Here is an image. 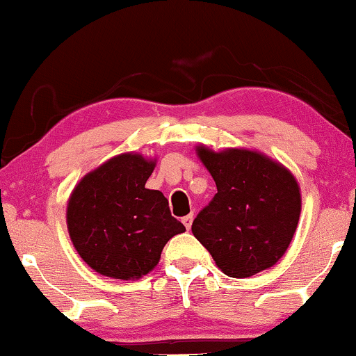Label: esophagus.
I'll use <instances>...</instances> for the list:
<instances>
[{"label": "esophagus", "mask_w": 356, "mask_h": 356, "mask_svg": "<svg viewBox=\"0 0 356 356\" xmlns=\"http://www.w3.org/2000/svg\"><path fill=\"white\" fill-rule=\"evenodd\" d=\"M192 220H193L192 215H187V217H184V218H182V223L186 225L187 230H191V227H192Z\"/></svg>", "instance_id": "1"}]
</instances>
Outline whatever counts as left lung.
Returning <instances> with one entry per match:
<instances>
[{
    "label": "left lung",
    "instance_id": "obj_1",
    "mask_svg": "<svg viewBox=\"0 0 356 356\" xmlns=\"http://www.w3.org/2000/svg\"><path fill=\"white\" fill-rule=\"evenodd\" d=\"M197 152L217 193L193 220V236L230 277H250L274 266L299 222L294 175L254 151L213 152L204 146Z\"/></svg>",
    "mask_w": 356,
    "mask_h": 356
}]
</instances>
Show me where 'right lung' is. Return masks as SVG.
<instances>
[{"label":"right lung","mask_w":356,"mask_h":356,"mask_svg":"<svg viewBox=\"0 0 356 356\" xmlns=\"http://www.w3.org/2000/svg\"><path fill=\"white\" fill-rule=\"evenodd\" d=\"M154 161L126 152L85 175L67 205V228L90 268L115 279H138L159 263L170 238L186 227L159 191L146 188Z\"/></svg>","instance_id":"right-lung-1"}]
</instances>
